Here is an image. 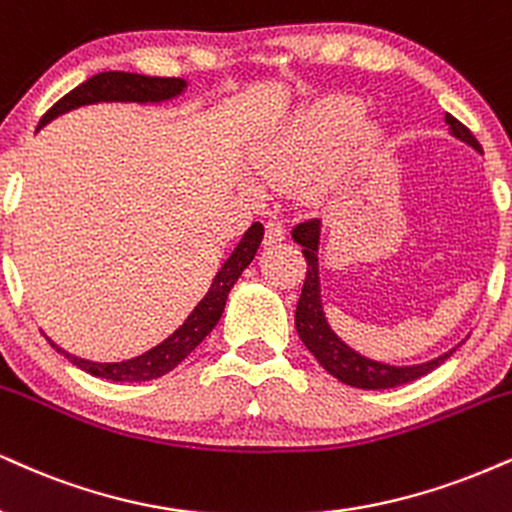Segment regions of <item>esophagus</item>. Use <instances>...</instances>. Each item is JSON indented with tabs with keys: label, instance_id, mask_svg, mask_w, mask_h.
<instances>
[{
	"label": "esophagus",
	"instance_id": "1",
	"mask_svg": "<svg viewBox=\"0 0 512 512\" xmlns=\"http://www.w3.org/2000/svg\"><path fill=\"white\" fill-rule=\"evenodd\" d=\"M283 238H286V226H283V221L279 217H269L267 226H264V243H281Z\"/></svg>",
	"mask_w": 512,
	"mask_h": 512
}]
</instances>
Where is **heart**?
Masks as SVG:
<instances>
[{
    "instance_id": "heart-1",
    "label": "heart",
    "mask_w": 512,
    "mask_h": 512,
    "mask_svg": "<svg viewBox=\"0 0 512 512\" xmlns=\"http://www.w3.org/2000/svg\"><path fill=\"white\" fill-rule=\"evenodd\" d=\"M360 114L362 104L353 97H326L312 109H307L305 114H300L286 131L276 135L272 143L264 147L255 159L257 174L276 188L305 181L307 176L315 174L326 158L334 155V150L355 126ZM360 138H377V131L362 128ZM338 171H341V157L336 155L319 171L317 181L322 186H329L338 178Z\"/></svg>"
}]
</instances>
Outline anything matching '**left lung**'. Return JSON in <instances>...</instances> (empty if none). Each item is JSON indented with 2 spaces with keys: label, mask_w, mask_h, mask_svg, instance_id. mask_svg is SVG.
<instances>
[{
  "label": "left lung",
  "mask_w": 512,
  "mask_h": 512,
  "mask_svg": "<svg viewBox=\"0 0 512 512\" xmlns=\"http://www.w3.org/2000/svg\"><path fill=\"white\" fill-rule=\"evenodd\" d=\"M448 131L453 138L463 140L465 145H470L472 150H477L482 155V145L477 143V138L470 133V128H465L455 116L446 114ZM293 240L303 248V257L307 260V274L303 283V293H300L298 307H295V329H298L300 341L305 343V348L317 357V362L322 365L331 377H336L343 384L355 386V389H367V391H379V389H393V386L410 384V381L424 377L432 369H436L441 362H446L448 357L455 353V348L448 350L434 360L422 362V365H386V362L369 360V357L360 355L334 334L329 322H326L324 307H322V291H319V219H307L303 224H298L293 229Z\"/></svg>",
  "instance_id": "obj_1"
}]
</instances>
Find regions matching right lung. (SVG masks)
Instances as JSON below:
<instances>
[{
  "instance_id": "add662e5",
  "label": "right lung",
  "mask_w": 512,
  "mask_h": 512,
  "mask_svg": "<svg viewBox=\"0 0 512 512\" xmlns=\"http://www.w3.org/2000/svg\"><path fill=\"white\" fill-rule=\"evenodd\" d=\"M186 85L188 83L183 78H155V76H140V73H126V71L97 73V76H92L85 80V83H80L78 88H73L69 95L61 97L52 109H47V114L42 116L38 123V131L42 126H47L52 119H57V116L71 112V109L85 107V104L169 102L181 95V92L186 90ZM262 236H264V226L260 221H255V224L243 233V238H240L236 250L231 252L229 260L224 262V267L219 269L217 276H214L207 295L197 303V307L190 312L186 322L178 326L166 341H162L152 350H147V353L123 362H92V360H83V357L66 353V350L59 348L52 338H47L49 346L57 350V353L64 355L66 360L73 362V365L83 369V372L92 374V377L109 379V381H131V384L133 381H150V379L164 377L166 372H171L176 365H181V362L186 360V357L193 353L202 341H205L209 331L217 326L221 315H224L229 291L233 288V283L238 281V276L243 274V269L255 260V252L260 248Z\"/></svg>"
}]
</instances>
